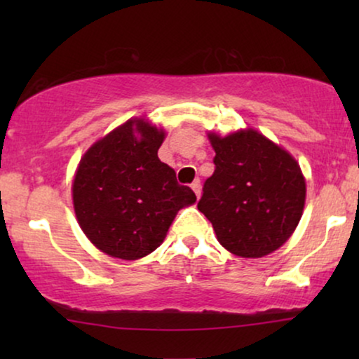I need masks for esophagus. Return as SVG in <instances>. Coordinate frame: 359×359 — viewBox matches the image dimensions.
I'll return each mask as SVG.
<instances>
[{"mask_svg": "<svg viewBox=\"0 0 359 359\" xmlns=\"http://www.w3.org/2000/svg\"><path fill=\"white\" fill-rule=\"evenodd\" d=\"M191 188H193V191L196 193V196H201V181L199 180H194L193 184H191Z\"/></svg>", "mask_w": 359, "mask_h": 359, "instance_id": "esophagus-1", "label": "esophagus"}]
</instances>
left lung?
<instances>
[{
    "mask_svg": "<svg viewBox=\"0 0 359 359\" xmlns=\"http://www.w3.org/2000/svg\"><path fill=\"white\" fill-rule=\"evenodd\" d=\"M215 170L205 180L198 209L230 253L262 258L296 230L306 203L301 166L286 150L248 129L209 134Z\"/></svg>",
    "mask_w": 359,
    "mask_h": 359,
    "instance_id": "left-lung-1",
    "label": "left lung"
}]
</instances>
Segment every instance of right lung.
I'll return each instance as SVG.
<instances>
[{"instance_id":"right-lung-1","label":"right lung","mask_w":359,"mask_h":359,"mask_svg":"<svg viewBox=\"0 0 359 359\" xmlns=\"http://www.w3.org/2000/svg\"><path fill=\"white\" fill-rule=\"evenodd\" d=\"M165 132L130 119L83 155L73 180V208L91 243L109 257L139 259L163 242L180 209L196 194L160 161Z\"/></svg>"}]
</instances>
